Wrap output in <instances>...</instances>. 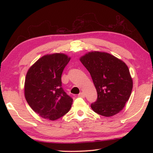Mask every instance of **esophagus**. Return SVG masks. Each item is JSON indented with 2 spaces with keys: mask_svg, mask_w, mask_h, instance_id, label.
I'll use <instances>...</instances> for the list:
<instances>
[{
  "mask_svg": "<svg viewBox=\"0 0 153 153\" xmlns=\"http://www.w3.org/2000/svg\"><path fill=\"white\" fill-rule=\"evenodd\" d=\"M78 97H82V98H84L85 97V94L84 92H80L79 94H78Z\"/></svg>",
  "mask_w": 153,
  "mask_h": 153,
  "instance_id": "1",
  "label": "esophagus"
}]
</instances>
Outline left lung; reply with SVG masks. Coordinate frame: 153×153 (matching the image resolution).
Wrapping results in <instances>:
<instances>
[{
    "mask_svg": "<svg viewBox=\"0 0 153 153\" xmlns=\"http://www.w3.org/2000/svg\"><path fill=\"white\" fill-rule=\"evenodd\" d=\"M80 61L89 71L97 89V99L91 104L92 110L105 117L122 110L133 88L126 64L110 54L98 51L86 54Z\"/></svg>",
    "mask_w": 153,
    "mask_h": 153,
    "instance_id": "obj_1",
    "label": "left lung"
}]
</instances>
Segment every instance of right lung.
Masks as SVG:
<instances>
[{
  "instance_id": "1",
  "label": "right lung",
  "mask_w": 153,
  "mask_h": 153,
  "mask_svg": "<svg viewBox=\"0 0 153 153\" xmlns=\"http://www.w3.org/2000/svg\"><path fill=\"white\" fill-rule=\"evenodd\" d=\"M70 61L66 55L42 56L30 67L25 80V97L41 117L56 120L70 110L73 98L62 88L61 75Z\"/></svg>"
}]
</instances>
